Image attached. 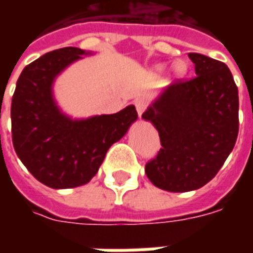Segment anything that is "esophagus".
<instances>
[{"label": "esophagus", "instance_id": "obj_1", "mask_svg": "<svg viewBox=\"0 0 253 253\" xmlns=\"http://www.w3.org/2000/svg\"><path fill=\"white\" fill-rule=\"evenodd\" d=\"M134 105H135V108H137L138 115L141 116L143 112H145V110L148 108L149 101L148 99H145V97H139V99H137L134 101Z\"/></svg>", "mask_w": 253, "mask_h": 253}]
</instances>
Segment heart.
<instances>
[{
	"label": "heart",
	"instance_id": "heart-1",
	"mask_svg": "<svg viewBox=\"0 0 253 253\" xmlns=\"http://www.w3.org/2000/svg\"><path fill=\"white\" fill-rule=\"evenodd\" d=\"M176 69H177V72H181V70H183V65H177Z\"/></svg>",
	"mask_w": 253,
	"mask_h": 253
}]
</instances>
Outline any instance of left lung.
Segmentation results:
<instances>
[{"mask_svg": "<svg viewBox=\"0 0 253 253\" xmlns=\"http://www.w3.org/2000/svg\"><path fill=\"white\" fill-rule=\"evenodd\" d=\"M195 74L176 80L142 114L160 135L161 149L145 165L161 190H198L221 169L239 134V89L221 61L190 52Z\"/></svg>", "mask_w": 253, "mask_h": 253, "instance_id": "left-lung-1", "label": "left lung"}]
</instances>
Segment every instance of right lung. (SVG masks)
Masks as SVG:
<instances>
[{
  "label": "right lung",
  "mask_w": 253,
  "mask_h": 253,
  "mask_svg": "<svg viewBox=\"0 0 253 253\" xmlns=\"http://www.w3.org/2000/svg\"><path fill=\"white\" fill-rule=\"evenodd\" d=\"M83 54L77 47H63L38 58L21 72L12 97L16 154L35 179L51 188L89 183L111 145L138 118L134 105L86 121H72L59 112L52 100V81Z\"/></svg>",
  "instance_id": "right-lung-1"
}]
</instances>
